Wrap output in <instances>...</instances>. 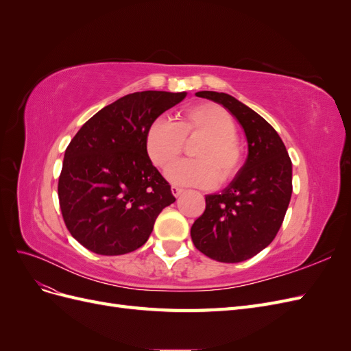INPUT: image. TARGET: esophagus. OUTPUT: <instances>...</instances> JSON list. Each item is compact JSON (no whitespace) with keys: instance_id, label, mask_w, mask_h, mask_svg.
Listing matches in <instances>:
<instances>
[{"instance_id":"obj_1","label":"esophagus","mask_w":351,"mask_h":351,"mask_svg":"<svg viewBox=\"0 0 351 351\" xmlns=\"http://www.w3.org/2000/svg\"><path fill=\"white\" fill-rule=\"evenodd\" d=\"M171 192H173V195H174L176 197H178L180 195H182V193L184 192V189H182V187H177V186H173V187H171Z\"/></svg>"}]
</instances>
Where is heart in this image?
I'll list each match as a JSON object with an SVG mask.
<instances>
[{
    "label": "heart",
    "instance_id": "heart-1",
    "mask_svg": "<svg viewBox=\"0 0 351 351\" xmlns=\"http://www.w3.org/2000/svg\"><path fill=\"white\" fill-rule=\"evenodd\" d=\"M234 119L219 105L199 104L186 108L174 121L158 117L146 130L145 146L151 161L164 168L184 147V139L204 136L195 148L196 160H184L167 168L165 176L173 184L209 189L234 178L244 161V146L236 134Z\"/></svg>",
    "mask_w": 351,
    "mask_h": 351
}]
</instances>
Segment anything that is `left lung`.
<instances>
[{"label": "left lung", "instance_id": "obj_1", "mask_svg": "<svg viewBox=\"0 0 351 351\" xmlns=\"http://www.w3.org/2000/svg\"><path fill=\"white\" fill-rule=\"evenodd\" d=\"M221 104L241 124L249 154L232 182L219 195H206V208L190 236L208 258L236 263L253 258L275 239L289 208L291 159L278 133L262 117L228 93L197 92Z\"/></svg>", "mask_w": 351, "mask_h": 351}]
</instances>
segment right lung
<instances>
[{"label": "right lung", "mask_w": 351, "mask_h": 351, "mask_svg": "<svg viewBox=\"0 0 351 351\" xmlns=\"http://www.w3.org/2000/svg\"><path fill=\"white\" fill-rule=\"evenodd\" d=\"M186 92L145 90L117 99L82 125L67 146L58 199L70 234L105 256L130 253L149 239L156 217L176 202L147 156L149 124Z\"/></svg>", "instance_id": "add662e5"}]
</instances>
